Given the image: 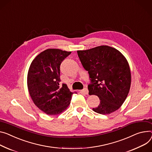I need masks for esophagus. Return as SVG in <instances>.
<instances>
[{"label":"esophagus","mask_w":152,"mask_h":152,"mask_svg":"<svg viewBox=\"0 0 152 152\" xmlns=\"http://www.w3.org/2000/svg\"><path fill=\"white\" fill-rule=\"evenodd\" d=\"M82 92L84 93L85 94H88V89L85 88L82 90Z\"/></svg>","instance_id":"34e87169"}]
</instances>
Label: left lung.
<instances>
[{"mask_svg":"<svg viewBox=\"0 0 152 152\" xmlns=\"http://www.w3.org/2000/svg\"><path fill=\"white\" fill-rule=\"evenodd\" d=\"M77 53L89 75V94L96 95L100 99L99 106L92 110L101 114L118 110L125 102L131 85L130 69L125 57L108 45L78 50Z\"/></svg>","mask_w":152,"mask_h":152,"instance_id":"left-lung-1","label":"left lung"}]
</instances>
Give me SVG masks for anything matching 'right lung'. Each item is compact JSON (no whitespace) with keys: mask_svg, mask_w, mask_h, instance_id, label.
<instances>
[{"mask_svg":"<svg viewBox=\"0 0 152 152\" xmlns=\"http://www.w3.org/2000/svg\"><path fill=\"white\" fill-rule=\"evenodd\" d=\"M71 53L60 49H47L35 57L29 67V94L35 105L48 115L60 114L71 103L74 92L66 84L60 86L61 63Z\"/></svg>","mask_w":152,"mask_h":152,"instance_id":"obj_1","label":"right lung"}]
</instances>
